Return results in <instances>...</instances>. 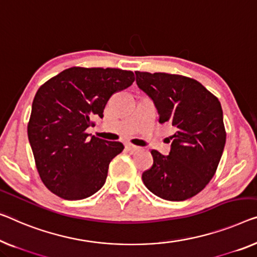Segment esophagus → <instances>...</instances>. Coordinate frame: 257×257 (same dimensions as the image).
<instances>
[{"instance_id":"obj_1","label":"esophagus","mask_w":257,"mask_h":257,"mask_svg":"<svg viewBox=\"0 0 257 257\" xmlns=\"http://www.w3.org/2000/svg\"><path fill=\"white\" fill-rule=\"evenodd\" d=\"M125 149H127L129 152H136V151L141 150V148L136 147V145H133V144H127L125 145Z\"/></svg>"}]
</instances>
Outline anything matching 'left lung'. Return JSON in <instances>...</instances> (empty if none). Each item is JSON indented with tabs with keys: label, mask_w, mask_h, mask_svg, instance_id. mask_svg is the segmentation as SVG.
<instances>
[{
	"label": "left lung",
	"mask_w": 257,
	"mask_h": 257,
	"mask_svg": "<svg viewBox=\"0 0 257 257\" xmlns=\"http://www.w3.org/2000/svg\"><path fill=\"white\" fill-rule=\"evenodd\" d=\"M135 74L160 123L175 129L168 156L152 150L153 165L142 180L160 198L185 201L204 189L220 162L226 142L221 105L195 79L165 72Z\"/></svg>",
	"instance_id": "obj_1"
}]
</instances>
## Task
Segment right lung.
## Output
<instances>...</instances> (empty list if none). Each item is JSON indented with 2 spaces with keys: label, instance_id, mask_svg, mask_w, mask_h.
<instances>
[{
  "label": "right lung",
  "instance_id": "obj_1",
  "mask_svg": "<svg viewBox=\"0 0 257 257\" xmlns=\"http://www.w3.org/2000/svg\"><path fill=\"white\" fill-rule=\"evenodd\" d=\"M133 71L112 68L63 70L36 93L28 125L29 142L44 185L69 201L90 197L105 185L120 142L86 134L94 116H104L110 95L127 89Z\"/></svg>",
  "mask_w": 257,
  "mask_h": 257
}]
</instances>
